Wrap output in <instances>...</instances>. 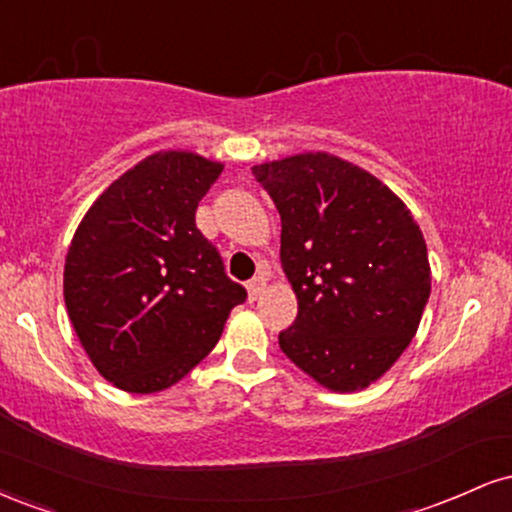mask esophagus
<instances>
[{
	"label": "esophagus",
	"instance_id": "1",
	"mask_svg": "<svg viewBox=\"0 0 512 512\" xmlns=\"http://www.w3.org/2000/svg\"><path fill=\"white\" fill-rule=\"evenodd\" d=\"M264 289H267V276L264 274H257L252 276L248 281V293H250V301H257V298L262 296Z\"/></svg>",
	"mask_w": 512,
	"mask_h": 512
}]
</instances>
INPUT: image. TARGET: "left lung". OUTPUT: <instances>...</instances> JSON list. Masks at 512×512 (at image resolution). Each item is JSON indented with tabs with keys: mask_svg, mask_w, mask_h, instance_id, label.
Returning a JSON list of instances; mask_svg holds the SVG:
<instances>
[{
	"mask_svg": "<svg viewBox=\"0 0 512 512\" xmlns=\"http://www.w3.org/2000/svg\"><path fill=\"white\" fill-rule=\"evenodd\" d=\"M252 175L281 216V267L298 298L281 351L334 392L363 390L419 330L431 296L421 228L390 187L322 151Z\"/></svg>",
	"mask_w": 512,
	"mask_h": 512,
	"instance_id": "obj_1",
	"label": "left lung"
}]
</instances>
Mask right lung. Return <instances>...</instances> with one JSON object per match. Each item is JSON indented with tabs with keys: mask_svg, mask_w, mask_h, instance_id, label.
<instances>
[{
	"mask_svg": "<svg viewBox=\"0 0 512 512\" xmlns=\"http://www.w3.org/2000/svg\"><path fill=\"white\" fill-rule=\"evenodd\" d=\"M221 170L161 151L120 175L76 228L64 303L93 366L120 390L149 395L185 378L248 298L195 223Z\"/></svg>",
	"mask_w": 512,
	"mask_h": 512,
	"instance_id": "obj_1",
	"label": "right lung"
}]
</instances>
